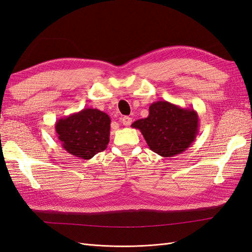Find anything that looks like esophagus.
<instances>
[{"label": "esophagus", "mask_w": 252, "mask_h": 252, "mask_svg": "<svg viewBox=\"0 0 252 252\" xmlns=\"http://www.w3.org/2000/svg\"><path fill=\"white\" fill-rule=\"evenodd\" d=\"M121 122H122V124H123V125L128 126V125L131 124L132 119L130 117H123V118L121 119Z\"/></svg>", "instance_id": "34e87169"}]
</instances>
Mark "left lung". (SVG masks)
<instances>
[{
    "instance_id": "left-lung-1",
    "label": "left lung",
    "mask_w": 252,
    "mask_h": 252,
    "mask_svg": "<svg viewBox=\"0 0 252 252\" xmlns=\"http://www.w3.org/2000/svg\"><path fill=\"white\" fill-rule=\"evenodd\" d=\"M131 127L139 129L152 151L172 158L191 146L199 134L200 118L192 107L163 100L152 103L148 117L133 122Z\"/></svg>"
}]
</instances>
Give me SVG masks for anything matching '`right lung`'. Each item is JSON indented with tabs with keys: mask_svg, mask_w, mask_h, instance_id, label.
<instances>
[{
	"mask_svg": "<svg viewBox=\"0 0 252 252\" xmlns=\"http://www.w3.org/2000/svg\"><path fill=\"white\" fill-rule=\"evenodd\" d=\"M110 118L96 108H84L59 119L55 128L62 147L74 157L90 159L107 148Z\"/></svg>",
	"mask_w": 252,
	"mask_h": 252,
	"instance_id": "add662e5",
	"label": "right lung"
}]
</instances>
